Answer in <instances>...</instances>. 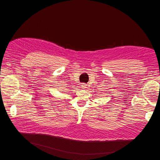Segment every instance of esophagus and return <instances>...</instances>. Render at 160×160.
I'll return each instance as SVG.
<instances>
[{
    "mask_svg": "<svg viewBox=\"0 0 160 160\" xmlns=\"http://www.w3.org/2000/svg\"><path fill=\"white\" fill-rule=\"evenodd\" d=\"M81 87H82V89H85V88H86L87 85L86 84V83H82Z\"/></svg>",
    "mask_w": 160,
    "mask_h": 160,
    "instance_id": "esophagus-1",
    "label": "esophagus"
}]
</instances>
